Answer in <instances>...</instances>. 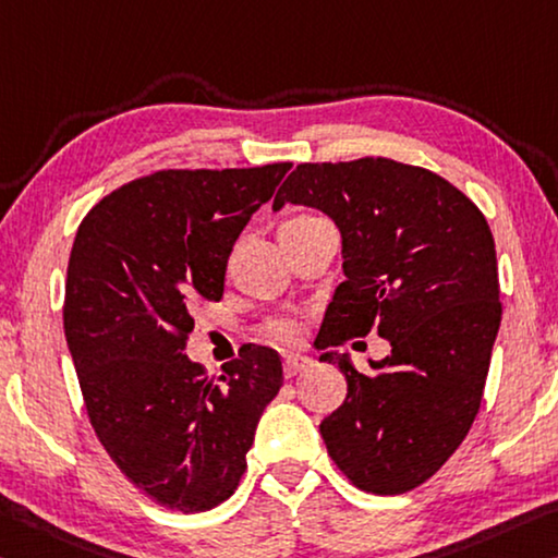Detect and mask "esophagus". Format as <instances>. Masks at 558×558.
<instances>
[{
  "label": "esophagus",
  "mask_w": 558,
  "mask_h": 558,
  "mask_svg": "<svg viewBox=\"0 0 558 558\" xmlns=\"http://www.w3.org/2000/svg\"><path fill=\"white\" fill-rule=\"evenodd\" d=\"M305 367H311V357L305 355H288L282 360V373H286V377H295L298 373H303Z\"/></svg>",
  "instance_id": "34e87169"
}]
</instances>
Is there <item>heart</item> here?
<instances>
[{
	"label": "heart",
	"instance_id": "b5f03b06",
	"mask_svg": "<svg viewBox=\"0 0 558 558\" xmlns=\"http://www.w3.org/2000/svg\"><path fill=\"white\" fill-rule=\"evenodd\" d=\"M298 218H311V216H298ZM293 220V218H290ZM270 335L276 340H280V342H293L295 340V330H293V325H288V323H278V325H272L270 327Z\"/></svg>",
	"mask_w": 558,
	"mask_h": 558
}]
</instances>
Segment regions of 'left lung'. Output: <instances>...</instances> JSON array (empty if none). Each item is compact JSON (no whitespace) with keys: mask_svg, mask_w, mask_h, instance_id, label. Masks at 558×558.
Here are the masks:
<instances>
[{"mask_svg":"<svg viewBox=\"0 0 558 558\" xmlns=\"http://www.w3.org/2000/svg\"><path fill=\"white\" fill-rule=\"evenodd\" d=\"M286 203L323 210L342 238L344 280L315 340L348 379L320 422L327 452L360 489L410 492L454 454L482 404L501 323L486 218L441 175L390 158L300 163L272 210ZM373 326L393 352L365 376L333 348Z\"/></svg>","mask_w":558,"mask_h":558,"instance_id":"1","label":"left lung"}]
</instances>
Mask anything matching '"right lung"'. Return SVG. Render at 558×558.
Segmentation results:
<instances>
[{"label":"right lung","mask_w":558,"mask_h":558,"mask_svg":"<svg viewBox=\"0 0 558 558\" xmlns=\"http://www.w3.org/2000/svg\"><path fill=\"white\" fill-rule=\"evenodd\" d=\"M288 171H158L96 203L74 238L64 335L88 420L119 470L183 514L231 497L282 385L263 344L226 362L218 385L183 350L193 307L223 295L238 235Z\"/></svg>","instance_id":"1"}]
</instances>
